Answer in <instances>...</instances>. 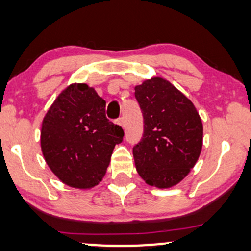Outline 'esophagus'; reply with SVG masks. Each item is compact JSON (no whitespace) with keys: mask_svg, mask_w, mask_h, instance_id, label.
<instances>
[{"mask_svg":"<svg viewBox=\"0 0 251 251\" xmlns=\"http://www.w3.org/2000/svg\"><path fill=\"white\" fill-rule=\"evenodd\" d=\"M116 123L118 124L120 127H123V128H124V126H125V123H124V118H119Z\"/></svg>","mask_w":251,"mask_h":251,"instance_id":"esophagus-1","label":"esophagus"}]
</instances>
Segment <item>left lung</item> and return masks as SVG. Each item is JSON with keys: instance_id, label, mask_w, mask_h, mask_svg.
<instances>
[{"instance_id": "1", "label": "left lung", "mask_w": 251, "mask_h": 251, "mask_svg": "<svg viewBox=\"0 0 251 251\" xmlns=\"http://www.w3.org/2000/svg\"><path fill=\"white\" fill-rule=\"evenodd\" d=\"M134 90L145 123L141 141L133 148L136 171L148 185L173 188L189 175L201 153V118L166 78H148Z\"/></svg>"}]
</instances>
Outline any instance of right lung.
Here are the masks:
<instances>
[{
	"instance_id": "right-lung-1",
	"label": "right lung",
	"mask_w": 251,
	"mask_h": 251,
	"mask_svg": "<svg viewBox=\"0 0 251 251\" xmlns=\"http://www.w3.org/2000/svg\"><path fill=\"white\" fill-rule=\"evenodd\" d=\"M105 100L87 83H72L44 117L40 147L45 162L63 184L89 190L105 176L124 131L105 116Z\"/></svg>"
}]
</instances>
